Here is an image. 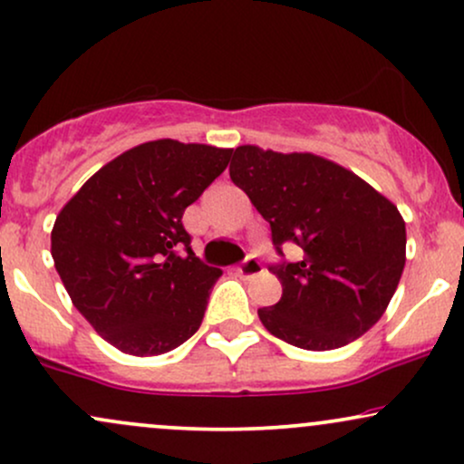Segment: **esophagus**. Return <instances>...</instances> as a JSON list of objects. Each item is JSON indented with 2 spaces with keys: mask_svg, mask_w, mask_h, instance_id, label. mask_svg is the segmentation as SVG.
Returning a JSON list of instances; mask_svg holds the SVG:
<instances>
[{
  "mask_svg": "<svg viewBox=\"0 0 464 464\" xmlns=\"http://www.w3.org/2000/svg\"><path fill=\"white\" fill-rule=\"evenodd\" d=\"M237 272H239V275H242V276L253 278V276L261 275V272H264V266H261V261L256 259V256H246V259L242 261V266L237 267Z\"/></svg>",
  "mask_w": 464,
  "mask_h": 464,
  "instance_id": "esophagus-1",
  "label": "esophagus"
}]
</instances>
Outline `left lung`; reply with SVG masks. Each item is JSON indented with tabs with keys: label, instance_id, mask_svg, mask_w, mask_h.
Returning <instances> with one entry per match:
<instances>
[{
	"label": "left lung",
	"instance_id": "8db88e82",
	"mask_svg": "<svg viewBox=\"0 0 464 464\" xmlns=\"http://www.w3.org/2000/svg\"><path fill=\"white\" fill-rule=\"evenodd\" d=\"M233 183L270 222L272 242L303 250L295 264L272 266L283 295L259 320L303 350L342 348L381 320L406 261L398 208L353 170L314 153H276L242 144Z\"/></svg>",
	"mask_w": 464,
	"mask_h": 464
}]
</instances>
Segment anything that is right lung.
<instances>
[{"label":"right lung","instance_id":"add662e5","mask_svg":"<svg viewBox=\"0 0 464 464\" xmlns=\"http://www.w3.org/2000/svg\"><path fill=\"white\" fill-rule=\"evenodd\" d=\"M231 153L170 138L138 144L94 172L55 218V270L75 309L121 353L158 356L198 331L222 270L192 253L181 218Z\"/></svg>","mask_w":464,"mask_h":464}]
</instances>
